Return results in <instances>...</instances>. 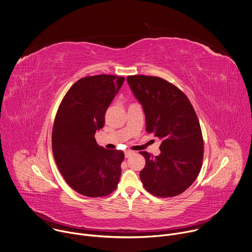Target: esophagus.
Returning a JSON list of instances; mask_svg holds the SVG:
<instances>
[{
	"mask_svg": "<svg viewBox=\"0 0 252 252\" xmlns=\"http://www.w3.org/2000/svg\"><path fill=\"white\" fill-rule=\"evenodd\" d=\"M133 153H134V152L131 151V150H126V151H125V156H126V158H128V157L131 156Z\"/></svg>",
	"mask_w": 252,
	"mask_h": 252,
	"instance_id": "obj_1",
	"label": "esophagus"
}]
</instances>
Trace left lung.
I'll return each mask as SVG.
<instances>
[{
    "mask_svg": "<svg viewBox=\"0 0 252 252\" xmlns=\"http://www.w3.org/2000/svg\"><path fill=\"white\" fill-rule=\"evenodd\" d=\"M126 81L142 106L146 131L161 140L158 156L140 153L145 158L140 180L154 196H177L194 183L203 162L204 141L194 108L182 91L162 78L134 75Z\"/></svg>",
    "mask_w": 252,
    "mask_h": 252,
    "instance_id": "left-lung-1",
    "label": "left lung"
}]
</instances>
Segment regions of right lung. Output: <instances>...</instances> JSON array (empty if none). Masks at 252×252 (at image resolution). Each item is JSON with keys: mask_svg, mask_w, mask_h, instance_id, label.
<instances>
[{"mask_svg": "<svg viewBox=\"0 0 252 252\" xmlns=\"http://www.w3.org/2000/svg\"><path fill=\"white\" fill-rule=\"evenodd\" d=\"M124 77L87 76L77 81L63 98L52 130V151L67 184L86 197H103L116 190L121 178L122 150L100 146L95 133L120 91Z\"/></svg>", "mask_w": 252, "mask_h": 252, "instance_id": "obj_1", "label": "right lung"}]
</instances>
